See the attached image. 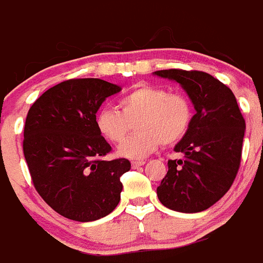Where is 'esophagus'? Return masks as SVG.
Returning a JSON list of instances; mask_svg holds the SVG:
<instances>
[{
	"instance_id": "34e87169",
	"label": "esophagus",
	"mask_w": 263,
	"mask_h": 263,
	"mask_svg": "<svg viewBox=\"0 0 263 263\" xmlns=\"http://www.w3.org/2000/svg\"><path fill=\"white\" fill-rule=\"evenodd\" d=\"M144 164H145L144 160H137V162H132V167H134V168L141 167V165H144Z\"/></svg>"
}]
</instances>
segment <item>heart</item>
<instances>
[{
    "label": "heart",
    "instance_id": "1",
    "mask_svg": "<svg viewBox=\"0 0 263 263\" xmlns=\"http://www.w3.org/2000/svg\"><path fill=\"white\" fill-rule=\"evenodd\" d=\"M118 109L101 108L96 114V127L108 141L122 142L136 123L139 134L118 147L122 157L142 159L160 145L180 141L190 128L193 105L183 93H170L157 86H140L122 96Z\"/></svg>",
    "mask_w": 263,
    "mask_h": 263
}]
</instances>
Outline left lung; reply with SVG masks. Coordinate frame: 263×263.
Here are the masks:
<instances>
[{
  "mask_svg": "<svg viewBox=\"0 0 263 263\" xmlns=\"http://www.w3.org/2000/svg\"><path fill=\"white\" fill-rule=\"evenodd\" d=\"M175 81L187 93L196 113L168 160V172L157 187L164 207L182 213L208 210L233 185L241 159L246 121L233 91L199 70L168 69L153 73Z\"/></svg>",
  "mask_w": 263,
  "mask_h": 263,
  "instance_id": "obj_1",
  "label": "left lung"
}]
</instances>
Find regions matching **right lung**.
<instances>
[{
	"mask_svg": "<svg viewBox=\"0 0 263 263\" xmlns=\"http://www.w3.org/2000/svg\"><path fill=\"white\" fill-rule=\"evenodd\" d=\"M122 88L99 78L64 81L30 106L23 150L33 185L55 212L90 222L113 212L128 159L103 160L111 150L96 127L106 98Z\"/></svg>",
	"mask_w": 263,
	"mask_h": 263,
	"instance_id": "right-lung-1",
	"label": "right lung"
}]
</instances>
